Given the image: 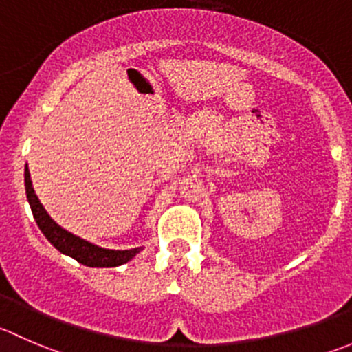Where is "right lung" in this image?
I'll return each instance as SVG.
<instances>
[{"label":"right lung","instance_id":"obj_1","mask_svg":"<svg viewBox=\"0 0 352 352\" xmlns=\"http://www.w3.org/2000/svg\"><path fill=\"white\" fill-rule=\"evenodd\" d=\"M25 190L27 199H29L30 210H32L34 218H36L37 227L44 234V237L54 245L63 254L72 256L77 259L78 263L85 265V267H98V268H110V267H120L129 259L134 258L141 248L135 249H125V251H113V249H103L100 245H94L91 242L84 241V239L77 237V235L70 234L60 225L54 223L51 220L50 214L43 208L41 201L37 199L36 192H34L32 180H30L29 168H25Z\"/></svg>","mask_w":352,"mask_h":352}]
</instances>
